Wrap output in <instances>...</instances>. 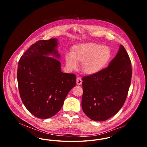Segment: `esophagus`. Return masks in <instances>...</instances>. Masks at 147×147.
I'll use <instances>...</instances> for the list:
<instances>
[{"mask_svg":"<svg viewBox=\"0 0 147 147\" xmlns=\"http://www.w3.org/2000/svg\"><path fill=\"white\" fill-rule=\"evenodd\" d=\"M76 82H77V84L78 85H80L82 83V80L80 78L78 77L76 80Z\"/></svg>","mask_w":147,"mask_h":147,"instance_id":"obj_1","label":"esophagus"}]
</instances>
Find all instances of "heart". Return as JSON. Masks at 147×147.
<instances>
[{
    "mask_svg": "<svg viewBox=\"0 0 147 147\" xmlns=\"http://www.w3.org/2000/svg\"><path fill=\"white\" fill-rule=\"evenodd\" d=\"M111 58V49L95 42H86L72 46L70 55L65 57L70 69H76L78 63H82V69L87 75L96 74L104 69Z\"/></svg>",
    "mask_w": 147,
    "mask_h": 147,
    "instance_id": "b5f03b06",
    "label": "heart"
}]
</instances>
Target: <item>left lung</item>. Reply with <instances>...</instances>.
Wrapping results in <instances>:
<instances>
[{
  "label": "left lung",
  "mask_w": 147,
  "mask_h": 147,
  "mask_svg": "<svg viewBox=\"0 0 147 147\" xmlns=\"http://www.w3.org/2000/svg\"><path fill=\"white\" fill-rule=\"evenodd\" d=\"M132 74L129 57L121 45L107 68L83 78L82 106L85 114L96 121H106L116 115L125 102Z\"/></svg>",
  "instance_id": "obj_1"
}]
</instances>
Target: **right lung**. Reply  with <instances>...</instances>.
Returning a JSON list of instances; mask_svg holds the SVG:
<instances>
[{
  "label": "right lung",
  "mask_w": 147,
  "mask_h": 147,
  "mask_svg": "<svg viewBox=\"0 0 147 147\" xmlns=\"http://www.w3.org/2000/svg\"><path fill=\"white\" fill-rule=\"evenodd\" d=\"M58 44L57 38L40 40L24 53L18 63L21 100L28 111L40 119L55 116L76 84L75 74L61 71Z\"/></svg>",
  "instance_id": "obj_1"
}]
</instances>
